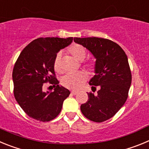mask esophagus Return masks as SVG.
<instances>
[{
    "label": "esophagus",
    "mask_w": 149,
    "mask_h": 149,
    "mask_svg": "<svg viewBox=\"0 0 149 149\" xmlns=\"http://www.w3.org/2000/svg\"><path fill=\"white\" fill-rule=\"evenodd\" d=\"M77 91H71V94L74 95L77 94Z\"/></svg>",
    "instance_id": "34e87169"
}]
</instances>
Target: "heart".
I'll use <instances>...</instances> for the list:
<instances>
[{"mask_svg": "<svg viewBox=\"0 0 149 149\" xmlns=\"http://www.w3.org/2000/svg\"><path fill=\"white\" fill-rule=\"evenodd\" d=\"M68 53L76 60L82 61L86 57L87 52L86 48L84 46L79 44H73L68 49ZM84 68L91 73L93 72L95 67V61L94 60H90L83 64ZM54 68L57 73H62L61 65V54L58 53L55 56L54 60ZM86 79V74L84 72H79L74 74H68L63 76L61 79V83L63 86L70 89H77L82 86Z\"/></svg>", "mask_w": 149, "mask_h": 149, "instance_id": "b5f03b06", "label": "heart"}]
</instances>
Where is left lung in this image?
I'll use <instances>...</instances> for the list:
<instances>
[{
	"mask_svg": "<svg viewBox=\"0 0 149 149\" xmlns=\"http://www.w3.org/2000/svg\"><path fill=\"white\" fill-rule=\"evenodd\" d=\"M87 48L96 58L95 74L89 84L88 101L81 106L86 118L102 122L115 116L125 103L131 84V72L125 52L117 43L98 37L74 39Z\"/></svg>",
	"mask_w": 149,
	"mask_h": 149,
	"instance_id": "1",
	"label": "left lung"
}]
</instances>
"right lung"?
<instances>
[{"label":"right lung","instance_id":"obj_1","mask_svg":"<svg viewBox=\"0 0 149 149\" xmlns=\"http://www.w3.org/2000/svg\"><path fill=\"white\" fill-rule=\"evenodd\" d=\"M72 40L73 37L38 38L26 46L17 59L13 71V93L30 118L49 122L60 114L70 92L58 84L54 60L57 52ZM45 82L53 86V92H44Z\"/></svg>","mask_w":149,"mask_h":149}]
</instances>
